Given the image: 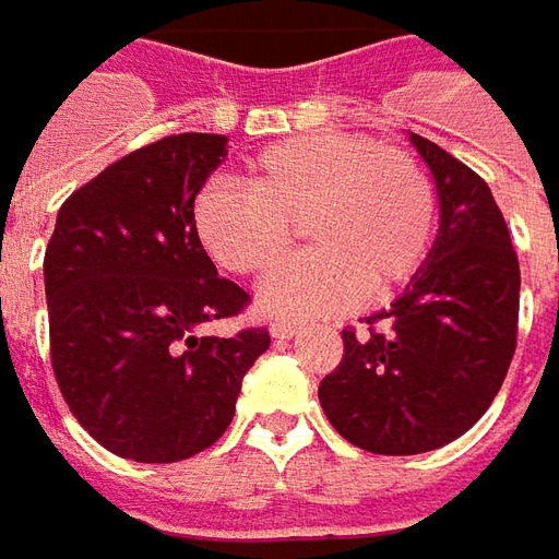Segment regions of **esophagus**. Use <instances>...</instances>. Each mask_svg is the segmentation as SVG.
<instances>
[{
  "mask_svg": "<svg viewBox=\"0 0 559 559\" xmlns=\"http://www.w3.org/2000/svg\"><path fill=\"white\" fill-rule=\"evenodd\" d=\"M298 322H286V319H276V322H271V334L273 337H283V341H288V337H295L298 334Z\"/></svg>",
  "mask_w": 559,
  "mask_h": 559,
  "instance_id": "obj_1",
  "label": "esophagus"
}]
</instances>
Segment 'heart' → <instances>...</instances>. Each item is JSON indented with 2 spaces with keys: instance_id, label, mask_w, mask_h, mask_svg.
I'll list each match as a JSON object with an SVG mask.
<instances>
[{
  "instance_id": "b5f03b06",
  "label": "heart",
  "mask_w": 559,
  "mask_h": 559,
  "mask_svg": "<svg viewBox=\"0 0 559 559\" xmlns=\"http://www.w3.org/2000/svg\"><path fill=\"white\" fill-rule=\"evenodd\" d=\"M194 228L213 261L261 276L295 249L298 228L317 246L261 288L271 317L307 319L380 298L414 280L432 252L438 194L423 160L365 133H310L249 160L246 191L206 185Z\"/></svg>"
}]
</instances>
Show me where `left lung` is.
Masks as SVG:
<instances>
[{
    "instance_id": "obj_1",
    "label": "left lung",
    "mask_w": 559,
    "mask_h": 559,
    "mask_svg": "<svg viewBox=\"0 0 559 559\" xmlns=\"http://www.w3.org/2000/svg\"><path fill=\"white\" fill-rule=\"evenodd\" d=\"M429 164L441 230L423 271L368 329H344V359L319 402L349 444L411 456L468 432L518 346L521 264L490 188L441 145L411 133Z\"/></svg>"
}]
</instances>
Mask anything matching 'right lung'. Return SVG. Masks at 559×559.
Masks as SVG:
<instances>
[{
	"label": "right lung",
	"instance_id": "obj_1",
	"mask_svg": "<svg viewBox=\"0 0 559 559\" xmlns=\"http://www.w3.org/2000/svg\"><path fill=\"white\" fill-rule=\"evenodd\" d=\"M228 136L142 145L72 191L45 249L51 365L72 417L115 456L179 463L234 419L267 329L200 337L249 295L218 276L194 228V198Z\"/></svg>",
	"mask_w": 559,
	"mask_h": 559
}]
</instances>
